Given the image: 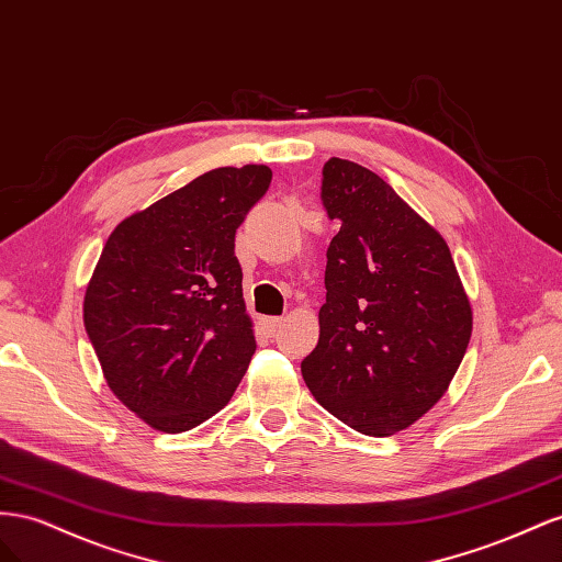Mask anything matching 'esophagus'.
<instances>
[{"label":"esophagus","instance_id":"obj_1","mask_svg":"<svg viewBox=\"0 0 562 562\" xmlns=\"http://www.w3.org/2000/svg\"><path fill=\"white\" fill-rule=\"evenodd\" d=\"M261 327L266 334H276L282 327V317H261Z\"/></svg>","mask_w":562,"mask_h":562}]
</instances>
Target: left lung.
I'll return each instance as SVG.
<instances>
[{"instance_id":"1","label":"left lung","mask_w":562,"mask_h":562,"mask_svg":"<svg viewBox=\"0 0 562 562\" xmlns=\"http://www.w3.org/2000/svg\"><path fill=\"white\" fill-rule=\"evenodd\" d=\"M323 204L341 228L327 249L319 339L301 374L336 419L393 436L450 386L471 341V303L442 235L381 176L331 157Z\"/></svg>"}]
</instances>
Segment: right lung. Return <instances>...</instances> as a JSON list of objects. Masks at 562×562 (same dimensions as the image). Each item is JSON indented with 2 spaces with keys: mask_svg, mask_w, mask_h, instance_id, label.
<instances>
[{
  "mask_svg": "<svg viewBox=\"0 0 562 562\" xmlns=\"http://www.w3.org/2000/svg\"><path fill=\"white\" fill-rule=\"evenodd\" d=\"M266 165L218 167L126 216L85 294L110 391L165 432L228 405L256 350L235 233L270 186Z\"/></svg>",
  "mask_w": 562,
  "mask_h": 562,
  "instance_id": "add662e5",
  "label": "right lung"
}]
</instances>
